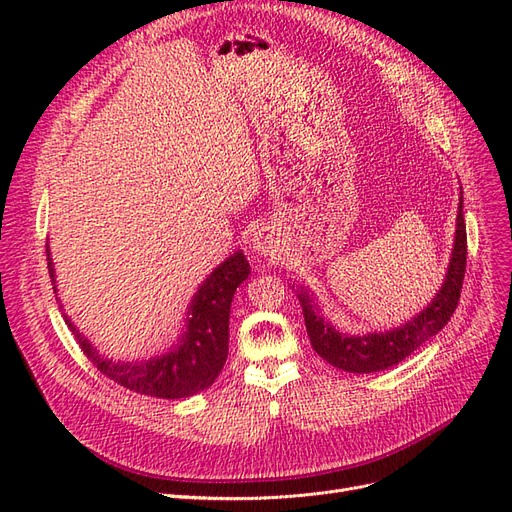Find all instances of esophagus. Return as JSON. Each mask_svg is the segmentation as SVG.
<instances>
[{"label":"esophagus","mask_w":512,"mask_h":512,"mask_svg":"<svg viewBox=\"0 0 512 512\" xmlns=\"http://www.w3.org/2000/svg\"><path fill=\"white\" fill-rule=\"evenodd\" d=\"M250 247L260 256H273L280 247V239H277L271 226H258L250 239Z\"/></svg>","instance_id":"34e87169"}]
</instances>
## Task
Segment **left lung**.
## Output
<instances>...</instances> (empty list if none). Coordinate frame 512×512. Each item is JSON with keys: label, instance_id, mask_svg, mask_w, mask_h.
I'll use <instances>...</instances> for the list:
<instances>
[{"label": "left lung", "instance_id": "obj_1", "mask_svg": "<svg viewBox=\"0 0 512 512\" xmlns=\"http://www.w3.org/2000/svg\"><path fill=\"white\" fill-rule=\"evenodd\" d=\"M466 222H463V192H459L457 207V224H455V241L451 250V260L444 273V282L440 290L421 312L410 320L401 322L399 327L389 331H369V333H348L322 314L316 294L309 286H297L299 303L303 307L305 329L309 335L312 348L322 356L324 361L337 369L350 371V374H374V371L389 369L416 350L421 348L433 335H438L444 324L451 320L455 307L459 303V292L466 273Z\"/></svg>", "mask_w": 512, "mask_h": 512}]
</instances>
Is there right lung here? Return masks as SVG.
<instances>
[{"label":"right lung","mask_w":512,"mask_h":512,"mask_svg":"<svg viewBox=\"0 0 512 512\" xmlns=\"http://www.w3.org/2000/svg\"><path fill=\"white\" fill-rule=\"evenodd\" d=\"M46 260H49V275L57 297L59 290L49 245H46ZM250 271V262H247L243 250L232 252L224 262H220L194 292L188 309H185V318L175 342L164 352L149 356V359H108L91 344L89 337L76 329V324L66 314L64 318L68 329L79 339L83 352L94 361V365H98L104 376L126 386L130 391L149 397H192L209 389L226 363L230 303L232 297H235L237 286L247 280Z\"/></svg>","instance_id":"obj_1"}]
</instances>
